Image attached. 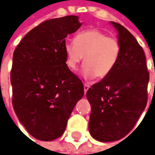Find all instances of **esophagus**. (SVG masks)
Masks as SVG:
<instances>
[{
    "label": "esophagus",
    "mask_w": 155,
    "mask_h": 155,
    "mask_svg": "<svg viewBox=\"0 0 155 155\" xmlns=\"http://www.w3.org/2000/svg\"><path fill=\"white\" fill-rule=\"evenodd\" d=\"M84 93L86 94V92H87V90L90 89V85L88 84H84Z\"/></svg>",
    "instance_id": "esophagus-1"
}]
</instances>
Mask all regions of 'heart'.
Listing matches in <instances>:
<instances>
[{"label": "heart", "instance_id": "obj_1", "mask_svg": "<svg viewBox=\"0 0 155 155\" xmlns=\"http://www.w3.org/2000/svg\"><path fill=\"white\" fill-rule=\"evenodd\" d=\"M66 65L74 71L84 60L83 74L86 78H104L114 70L120 54V43L114 36L98 29H90L77 34L74 41L64 44Z\"/></svg>", "mask_w": 155, "mask_h": 155}]
</instances>
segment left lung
Listing matches in <instances>:
<instances>
[{
  "label": "left lung",
  "mask_w": 155,
  "mask_h": 155,
  "mask_svg": "<svg viewBox=\"0 0 155 155\" xmlns=\"http://www.w3.org/2000/svg\"><path fill=\"white\" fill-rule=\"evenodd\" d=\"M120 54L112 72L87 91L91 106L89 129L100 142H114L134 128L148 102L149 72L143 48L119 23Z\"/></svg>",
  "instance_id": "1"
}]
</instances>
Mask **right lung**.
<instances>
[{"instance_id": "add662e5", "label": "right lung", "mask_w": 155, "mask_h": 155, "mask_svg": "<svg viewBox=\"0 0 155 155\" xmlns=\"http://www.w3.org/2000/svg\"><path fill=\"white\" fill-rule=\"evenodd\" d=\"M81 23L70 15L51 18L27 33L12 56V107L27 131L38 140L61 137L77 102L82 81L66 65L64 44Z\"/></svg>"}]
</instances>
